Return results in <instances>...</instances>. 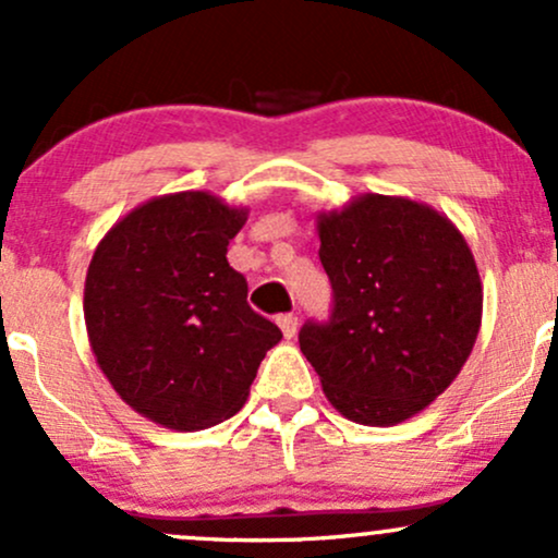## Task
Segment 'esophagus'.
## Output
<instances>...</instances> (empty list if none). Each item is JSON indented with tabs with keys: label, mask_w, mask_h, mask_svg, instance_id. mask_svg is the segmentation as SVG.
I'll return each mask as SVG.
<instances>
[{
	"label": "esophagus",
	"mask_w": 558,
	"mask_h": 558,
	"mask_svg": "<svg viewBox=\"0 0 558 558\" xmlns=\"http://www.w3.org/2000/svg\"><path fill=\"white\" fill-rule=\"evenodd\" d=\"M278 325H280V330H283L286 338H293V336H296V328H299V317L296 315H280Z\"/></svg>",
	"instance_id": "obj_1"
}]
</instances>
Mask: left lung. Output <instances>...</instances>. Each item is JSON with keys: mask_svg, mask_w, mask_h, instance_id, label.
I'll use <instances>...</instances> for the list:
<instances>
[{"mask_svg": "<svg viewBox=\"0 0 558 558\" xmlns=\"http://www.w3.org/2000/svg\"><path fill=\"white\" fill-rule=\"evenodd\" d=\"M330 323L299 332L345 420L388 427L451 386L477 341L483 283L459 228L407 196L362 194L317 215Z\"/></svg>", "mask_w": 558, "mask_h": 558, "instance_id": "left-lung-1", "label": "left lung"}]
</instances>
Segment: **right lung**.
<instances>
[{"label":"right lung","mask_w":558,"mask_h":558,"mask_svg":"<svg viewBox=\"0 0 558 558\" xmlns=\"http://www.w3.org/2000/svg\"><path fill=\"white\" fill-rule=\"evenodd\" d=\"M246 215L209 191L155 196L107 230L88 265L83 317L96 364L133 412L170 430L233 417L283 338L228 265Z\"/></svg>","instance_id":"add662e5"}]
</instances>
